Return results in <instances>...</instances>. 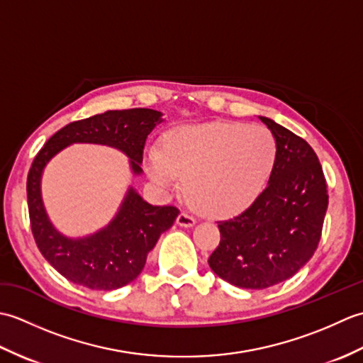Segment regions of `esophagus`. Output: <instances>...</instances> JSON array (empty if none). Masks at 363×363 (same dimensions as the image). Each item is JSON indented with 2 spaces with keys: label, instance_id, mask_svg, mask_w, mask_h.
Masks as SVG:
<instances>
[{
  "label": "esophagus",
  "instance_id": "obj_1",
  "mask_svg": "<svg viewBox=\"0 0 363 363\" xmlns=\"http://www.w3.org/2000/svg\"><path fill=\"white\" fill-rule=\"evenodd\" d=\"M176 223L179 226H182V228H190V226L195 225L196 220H195L194 215H190L189 212H181L179 215H177Z\"/></svg>",
  "mask_w": 363,
  "mask_h": 363
}]
</instances>
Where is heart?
Wrapping results in <instances>:
<instances>
[{
  "label": "heart",
  "mask_w": 363,
  "mask_h": 363,
  "mask_svg": "<svg viewBox=\"0 0 363 363\" xmlns=\"http://www.w3.org/2000/svg\"><path fill=\"white\" fill-rule=\"evenodd\" d=\"M277 159V140L265 126L215 121L172 130L162 151L146 152V173L164 187L182 177L187 201L209 217L246 209L264 191Z\"/></svg>",
  "instance_id": "b5f03b06"
}]
</instances>
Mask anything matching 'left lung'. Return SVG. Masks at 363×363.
Instances as JSON below:
<instances>
[{
  "label": "left lung",
  "instance_id": "1",
  "mask_svg": "<svg viewBox=\"0 0 363 363\" xmlns=\"http://www.w3.org/2000/svg\"><path fill=\"white\" fill-rule=\"evenodd\" d=\"M277 140L268 186L235 217L218 221L220 245L209 267L240 289L260 290L290 279L313 256L328 211V186L304 138L259 117Z\"/></svg>",
  "mask_w": 363,
  "mask_h": 363
}]
</instances>
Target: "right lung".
<instances>
[{"label":"right lung","mask_w":363,"mask_h":363,"mask_svg":"<svg viewBox=\"0 0 363 363\" xmlns=\"http://www.w3.org/2000/svg\"><path fill=\"white\" fill-rule=\"evenodd\" d=\"M160 117L152 109L107 111L70 123L37 152L26 182L30 229L43 257L68 281L91 290H115L133 282L160 234L173 226L179 209L152 206L129 187L109 225L89 237L68 238L51 225L45 212L40 194L45 165L68 145L98 143L125 152L134 174H140L146 137Z\"/></svg>","instance_id":"1"}]
</instances>
